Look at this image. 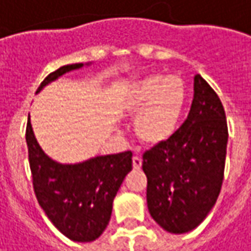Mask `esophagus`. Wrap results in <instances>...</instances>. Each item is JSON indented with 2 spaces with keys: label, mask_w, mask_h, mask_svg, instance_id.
<instances>
[{
  "label": "esophagus",
  "mask_w": 251,
  "mask_h": 251,
  "mask_svg": "<svg viewBox=\"0 0 251 251\" xmlns=\"http://www.w3.org/2000/svg\"><path fill=\"white\" fill-rule=\"evenodd\" d=\"M132 166H133V169L135 170H139L142 168V159L138 157V156H133V159H132Z\"/></svg>",
  "instance_id": "34e87169"
}]
</instances>
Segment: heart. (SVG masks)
Returning a JSON list of instances; mask_svg holds the SVG:
<instances>
[{"label": "heart", "mask_w": 251, "mask_h": 251, "mask_svg": "<svg viewBox=\"0 0 251 251\" xmlns=\"http://www.w3.org/2000/svg\"><path fill=\"white\" fill-rule=\"evenodd\" d=\"M187 103V86L180 76L152 74L127 85L122 109L136 115L133 132L146 146H160L177 132Z\"/></svg>", "instance_id": "b5f03b06"}]
</instances>
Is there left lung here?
I'll use <instances>...</instances> for the list:
<instances>
[{
    "label": "left lung",
    "instance_id": "obj_1",
    "mask_svg": "<svg viewBox=\"0 0 251 251\" xmlns=\"http://www.w3.org/2000/svg\"><path fill=\"white\" fill-rule=\"evenodd\" d=\"M227 138L223 105L196 75L187 119L169 142L143 155L148 209L160 227L187 233L213 209L223 182Z\"/></svg>",
    "mask_w": 251,
    "mask_h": 251
}]
</instances>
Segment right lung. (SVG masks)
I'll use <instances>...</instances> for the list:
<instances>
[{
    "instance_id": "1",
    "label": "right lung",
    "mask_w": 251,
    "mask_h": 251,
    "mask_svg": "<svg viewBox=\"0 0 251 251\" xmlns=\"http://www.w3.org/2000/svg\"><path fill=\"white\" fill-rule=\"evenodd\" d=\"M89 65L92 62L61 67L44 79L37 94L68 72ZM25 139L38 203L52 225L74 242L96 240L108 226L113 199L132 170V152L59 163L39 146L29 115Z\"/></svg>"
}]
</instances>
